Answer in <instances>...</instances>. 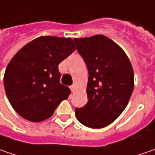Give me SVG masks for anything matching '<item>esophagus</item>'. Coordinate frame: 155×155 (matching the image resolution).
I'll use <instances>...</instances> for the list:
<instances>
[{
    "label": "esophagus",
    "instance_id": "obj_1",
    "mask_svg": "<svg viewBox=\"0 0 155 155\" xmlns=\"http://www.w3.org/2000/svg\"><path fill=\"white\" fill-rule=\"evenodd\" d=\"M75 90H76V85H74V84L71 85V92H74Z\"/></svg>",
    "mask_w": 155,
    "mask_h": 155
}]
</instances>
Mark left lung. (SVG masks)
Here are the masks:
<instances>
[{
  "instance_id": "left-lung-1",
  "label": "left lung",
  "mask_w": 155,
  "mask_h": 155,
  "mask_svg": "<svg viewBox=\"0 0 155 155\" xmlns=\"http://www.w3.org/2000/svg\"><path fill=\"white\" fill-rule=\"evenodd\" d=\"M74 40L89 71V101L83 108L76 109L75 114L88 128H104L128 105L134 87V70L122 47L104 35Z\"/></svg>"
}]
</instances>
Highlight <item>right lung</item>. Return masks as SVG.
Here are the masks:
<instances>
[{"mask_svg":"<svg viewBox=\"0 0 155 155\" xmlns=\"http://www.w3.org/2000/svg\"><path fill=\"white\" fill-rule=\"evenodd\" d=\"M76 50L71 38L40 36L12 58L4 74L9 103L24 119L39 122L51 117L71 91L59 83L58 64Z\"/></svg>","mask_w":155,"mask_h":155,"instance_id":"add662e5","label":"right lung"}]
</instances>
